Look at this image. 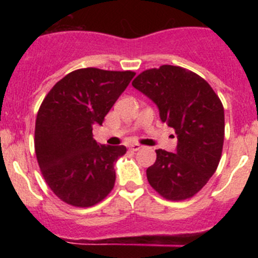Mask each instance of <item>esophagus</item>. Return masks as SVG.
<instances>
[{
	"instance_id": "34e87169",
	"label": "esophagus",
	"mask_w": 258,
	"mask_h": 258,
	"mask_svg": "<svg viewBox=\"0 0 258 258\" xmlns=\"http://www.w3.org/2000/svg\"><path fill=\"white\" fill-rule=\"evenodd\" d=\"M129 147H131V150H133V151H138V150L142 149V146L138 145V143H132Z\"/></svg>"
}]
</instances>
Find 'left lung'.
<instances>
[{
  "label": "left lung",
  "instance_id": "left-lung-1",
  "mask_svg": "<svg viewBox=\"0 0 258 258\" xmlns=\"http://www.w3.org/2000/svg\"><path fill=\"white\" fill-rule=\"evenodd\" d=\"M132 85L159 108L163 122L177 134L174 152L156 150L147 168L150 184L169 200L194 197L217 169L225 137L220 98L206 80L177 66L142 72Z\"/></svg>",
  "mask_w": 258,
  "mask_h": 258
}]
</instances>
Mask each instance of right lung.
I'll use <instances>...</instances> for the list:
<instances>
[{
	"label": "right lung",
	"mask_w": 258,
	"mask_h": 258,
	"mask_svg": "<svg viewBox=\"0 0 258 258\" xmlns=\"http://www.w3.org/2000/svg\"><path fill=\"white\" fill-rule=\"evenodd\" d=\"M136 76L132 71L81 68L64 76L38 109L35 150L45 181L59 199L92 207L115 184L116 160L125 146H106L93 138V127Z\"/></svg>",
	"instance_id": "add662e5"
}]
</instances>
